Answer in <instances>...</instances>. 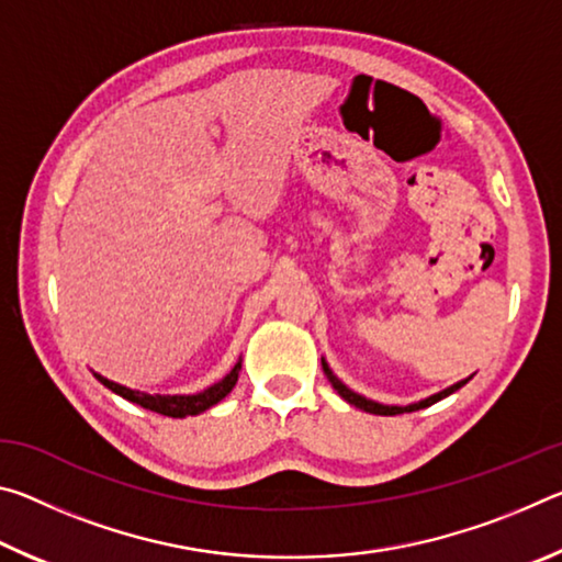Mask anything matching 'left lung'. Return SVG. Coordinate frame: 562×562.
Listing matches in <instances>:
<instances>
[{
	"label": "left lung",
	"mask_w": 562,
	"mask_h": 562,
	"mask_svg": "<svg viewBox=\"0 0 562 562\" xmlns=\"http://www.w3.org/2000/svg\"><path fill=\"white\" fill-rule=\"evenodd\" d=\"M322 369H325V374H327V379H329V384L335 386V392H337L341 398H345V402H349L351 406L361 408V412H369V414H376V416H396V414H404V412H418V408H426V406H431V404H436V402H441L443 396L453 394L456 389H461L465 382H469V379H465V382H459V384H453V386H449V389H443V392L434 394V396H429V398H424V402H418V404H408V406H384V404L369 402V398L359 396V394L351 392V389H347L345 384L339 382V379H337L335 374H331V369L327 367V361H325V359H322Z\"/></svg>",
	"instance_id": "left-lung-1"
}]
</instances>
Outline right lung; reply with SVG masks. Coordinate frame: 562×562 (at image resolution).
I'll list each match as a JSON object with an SVG mask.
<instances>
[{"label":"right lung","instance_id":"add662e5","mask_svg":"<svg viewBox=\"0 0 562 562\" xmlns=\"http://www.w3.org/2000/svg\"><path fill=\"white\" fill-rule=\"evenodd\" d=\"M240 369H243V364L237 361V364L233 367V372L227 374L223 382H217L211 389H205V392L193 394V396H160V394L154 396V394H144V392H133V389H126L121 384H113V382H109V379H103L99 374H97V379L103 386H109L111 392H116L119 396L128 398V402H133V404L150 408V412L164 414V416L183 418V416H195V414L205 412V408H211L213 404H217L221 398L231 394L235 382H237V374H240Z\"/></svg>","mask_w":562,"mask_h":562}]
</instances>
